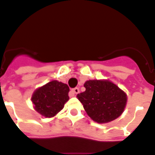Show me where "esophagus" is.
<instances>
[{"instance_id":"obj_1","label":"esophagus","mask_w":155,"mask_h":155,"mask_svg":"<svg viewBox=\"0 0 155 155\" xmlns=\"http://www.w3.org/2000/svg\"><path fill=\"white\" fill-rule=\"evenodd\" d=\"M79 88L78 87H75V88L72 89V92L73 93V95H77L79 93Z\"/></svg>"}]
</instances>
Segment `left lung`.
I'll return each mask as SVG.
<instances>
[{
  "mask_svg": "<svg viewBox=\"0 0 155 155\" xmlns=\"http://www.w3.org/2000/svg\"><path fill=\"white\" fill-rule=\"evenodd\" d=\"M86 91L78 94L86 112L97 123H107L124 111L127 96L108 80H89L84 83Z\"/></svg>",
  "mask_w": 155,
  "mask_h": 155,
  "instance_id": "8db88e82",
  "label": "left lung"
}]
</instances>
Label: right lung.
<instances>
[{
  "label": "right lung",
  "mask_w": 155,
  "mask_h": 155,
  "mask_svg": "<svg viewBox=\"0 0 155 155\" xmlns=\"http://www.w3.org/2000/svg\"><path fill=\"white\" fill-rule=\"evenodd\" d=\"M68 86L56 80L48 82L33 93L35 110L45 117H53L60 111L68 101Z\"/></svg>",
  "instance_id": "1"
}]
</instances>
